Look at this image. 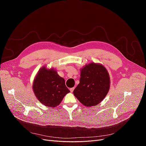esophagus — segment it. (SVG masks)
Returning <instances> with one entry per match:
<instances>
[{
	"label": "esophagus",
	"instance_id": "obj_1",
	"mask_svg": "<svg viewBox=\"0 0 146 146\" xmlns=\"http://www.w3.org/2000/svg\"><path fill=\"white\" fill-rule=\"evenodd\" d=\"M74 88H70V92H72L73 91H74Z\"/></svg>",
	"mask_w": 146,
	"mask_h": 146
}]
</instances>
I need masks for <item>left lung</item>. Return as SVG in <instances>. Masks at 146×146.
<instances>
[{
	"instance_id": "obj_1",
	"label": "left lung",
	"mask_w": 146,
	"mask_h": 146,
	"mask_svg": "<svg viewBox=\"0 0 146 146\" xmlns=\"http://www.w3.org/2000/svg\"><path fill=\"white\" fill-rule=\"evenodd\" d=\"M110 85L107 70L103 65L91 63L80 70V83L74 90V94L86 107H93L105 98Z\"/></svg>"
}]
</instances>
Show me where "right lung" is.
<instances>
[{"mask_svg":"<svg viewBox=\"0 0 146 146\" xmlns=\"http://www.w3.org/2000/svg\"><path fill=\"white\" fill-rule=\"evenodd\" d=\"M33 90L39 101L47 107L58 105L65 95L70 92L65 85V80L54 69H39L34 79Z\"/></svg>","mask_w":146,"mask_h":146,"instance_id":"obj_1","label":"right lung"}]
</instances>
